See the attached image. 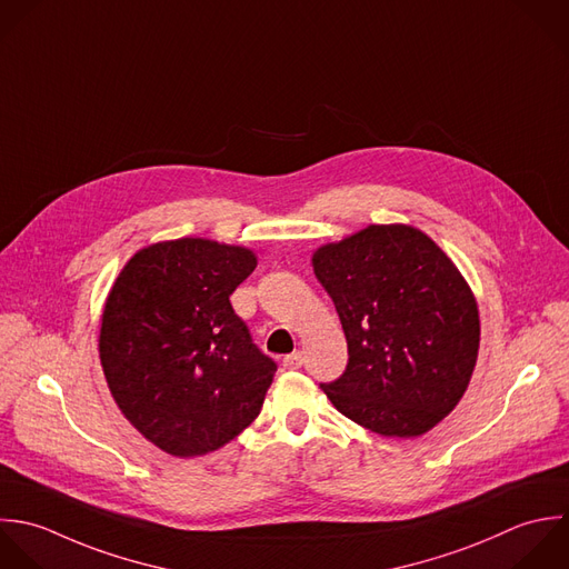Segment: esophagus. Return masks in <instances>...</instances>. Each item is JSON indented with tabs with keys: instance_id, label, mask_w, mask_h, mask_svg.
Instances as JSON below:
<instances>
[{
	"instance_id": "obj_1",
	"label": "esophagus",
	"mask_w": 569,
	"mask_h": 569,
	"mask_svg": "<svg viewBox=\"0 0 569 569\" xmlns=\"http://www.w3.org/2000/svg\"><path fill=\"white\" fill-rule=\"evenodd\" d=\"M283 366H286L288 370H299V368L303 366V357H301V352H292V355L283 357Z\"/></svg>"
}]
</instances>
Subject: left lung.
Listing matches in <instances>:
<instances>
[{
	"mask_svg": "<svg viewBox=\"0 0 569 569\" xmlns=\"http://www.w3.org/2000/svg\"><path fill=\"white\" fill-rule=\"evenodd\" d=\"M332 297L348 368L321 383L350 421L388 439H415L466 395L481 341L475 292L455 261L419 228L368 226L315 250Z\"/></svg>",
	"mask_w": 569,
	"mask_h": 569,
	"instance_id": "1",
	"label": "left lung"
}]
</instances>
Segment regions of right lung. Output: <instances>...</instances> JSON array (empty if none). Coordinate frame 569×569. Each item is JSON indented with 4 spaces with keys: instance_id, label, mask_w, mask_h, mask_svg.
<instances>
[{
    "instance_id": "1",
    "label": "right lung",
    "mask_w": 569,
    "mask_h": 569,
    "mask_svg": "<svg viewBox=\"0 0 569 569\" xmlns=\"http://www.w3.org/2000/svg\"><path fill=\"white\" fill-rule=\"evenodd\" d=\"M254 268L243 246L159 241L128 259L106 297L99 359L110 395L170 457L214 452L261 412L277 363L230 306Z\"/></svg>"
}]
</instances>
